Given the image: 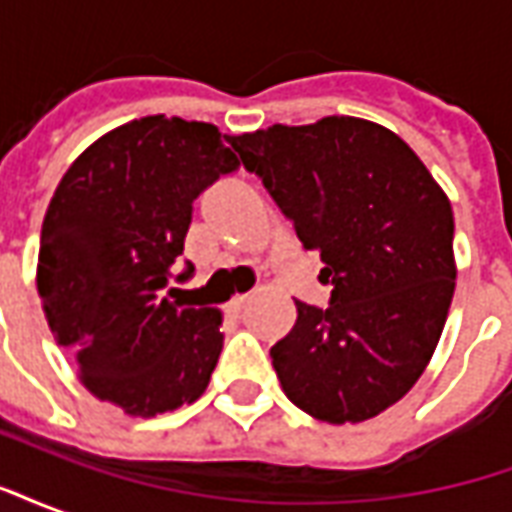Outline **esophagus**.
Returning <instances> with one entry per match:
<instances>
[{
	"mask_svg": "<svg viewBox=\"0 0 512 512\" xmlns=\"http://www.w3.org/2000/svg\"><path fill=\"white\" fill-rule=\"evenodd\" d=\"M246 301H249V296H235V299L230 301V304H227V312H230L233 318H238V315L244 312Z\"/></svg>",
	"mask_w": 512,
	"mask_h": 512,
	"instance_id": "esophagus-1",
	"label": "esophagus"
}]
</instances>
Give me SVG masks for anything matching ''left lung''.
<instances>
[{
  "label": "left lung",
  "instance_id": "left-lung-1",
  "mask_svg": "<svg viewBox=\"0 0 512 512\" xmlns=\"http://www.w3.org/2000/svg\"><path fill=\"white\" fill-rule=\"evenodd\" d=\"M230 145L334 285L329 310L296 301V326L271 348L279 384L329 425L378 417L417 384L447 323L450 197L395 131L362 117L277 123Z\"/></svg>",
  "mask_w": 512,
  "mask_h": 512
}]
</instances>
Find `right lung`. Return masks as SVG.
Listing matches in <instances>:
<instances>
[{
	"instance_id": "1",
	"label": "right lung",
	"mask_w": 512,
	"mask_h": 512,
	"mask_svg": "<svg viewBox=\"0 0 512 512\" xmlns=\"http://www.w3.org/2000/svg\"><path fill=\"white\" fill-rule=\"evenodd\" d=\"M227 142L180 117L123 123L73 161L43 216L35 279L51 334L79 381L128 417L194 403L222 354V312L164 290L191 202L238 167Z\"/></svg>"
}]
</instances>
